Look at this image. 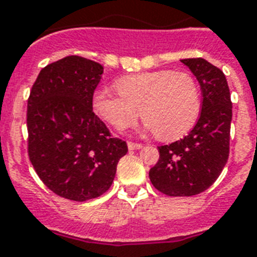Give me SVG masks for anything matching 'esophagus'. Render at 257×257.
Instances as JSON below:
<instances>
[{"mask_svg":"<svg viewBox=\"0 0 257 257\" xmlns=\"http://www.w3.org/2000/svg\"><path fill=\"white\" fill-rule=\"evenodd\" d=\"M128 148H129V150L141 149V148H143V144H137V143H132V141H129Z\"/></svg>","mask_w":257,"mask_h":257,"instance_id":"34e87169","label":"esophagus"}]
</instances>
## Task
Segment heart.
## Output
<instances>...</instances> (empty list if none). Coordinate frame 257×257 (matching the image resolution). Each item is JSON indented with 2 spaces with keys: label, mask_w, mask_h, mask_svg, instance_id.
<instances>
[{
  "label": "heart",
  "mask_w": 257,
  "mask_h": 257,
  "mask_svg": "<svg viewBox=\"0 0 257 257\" xmlns=\"http://www.w3.org/2000/svg\"><path fill=\"white\" fill-rule=\"evenodd\" d=\"M118 95L96 89L92 108L116 131H125L140 117L164 141L181 139L193 128L201 112V91L189 72L158 70L117 79Z\"/></svg>",
  "instance_id": "b5f03b06"
}]
</instances>
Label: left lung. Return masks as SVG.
Masks as SVG:
<instances>
[{"label": "left lung", "instance_id": "1", "mask_svg": "<svg viewBox=\"0 0 257 257\" xmlns=\"http://www.w3.org/2000/svg\"><path fill=\"white\" fill-rule=\"evenodd\" d=\"M202 89V112L191 132L158 147L160 160L150 169L153 186L169 197L203 193L220 176L230 153L232 103L222 70L202 58L181 60Z\"/></svg>", "mask_w": 257, "mask_h": 257}]
</instances>
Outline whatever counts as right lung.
I'll use <instances>...</instances> for the list:
<instances>
[{
  "label": "right lung",
  "mask_w": 257,
  "mask_h": 257,
  "mask_svg": "<svg viewBox=\"0 0 257 257\" xmlns=\"http://www.w3.org/2000/svg\"><path fill=\"white\" fill-rule=\"evenodd\" d=\"M103 66L66 56L39 72L27 100V152L42 182L70 201L100 197L113 182L126 143L92 109Z\"/></svg>",
  "instance_id": "right-lung-1"
}]
</instances>
